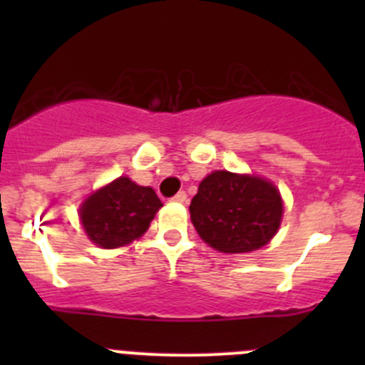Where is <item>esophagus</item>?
Listing matches in <instances>:
<instances>
[{
    "mask_svg": "<svg viewBox=\"0 0 365 365\" xmlns=\"http://www.w3.org/2000/svg\"><path fill=\"white\" fill-rule=\"evenodd\" d=\"M172 201L173 202H180V205H185V202L188 201V195H186V192H179V193H175V195H173Z\"/></svg>",
    "mask_w": 365,
    "mask_h": 365,
    "instance_id": "esophagus-1",
    "label": "esophagus"
}]
</instances>
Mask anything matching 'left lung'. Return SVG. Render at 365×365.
Instances as JSON below:
<instances>
[{
  "label": "left lung",
  "mask_w": 365,
  "mask_h": 365,
  "mask_svg": "<svg viewBox=\"0 0 365 365\" xmlns=\"http://www.w3.org/2000/svg\"><path fill=\"white\" fill-rule=\"evenodd\" d=\"M190 215L205 243L219 252L243 254L265 247L276 235L283 201L263 177L217 170L201 180Z\"/></svg>",
  "instance_id": "1"
}]
</instances>
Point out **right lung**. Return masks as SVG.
Masks as SVG:
<instances>
[{
	"mask_svg": "<svg viewBox=\"0 0 365 365\" xmlns=\"http://www.w3.org/2000/svg\"><path fill=\"white\" fill-rule=\"evenodd\" d=\"M163 206L153 188L118 177L93 192L80 206L87 237L102 248H118L138 240Z\"/></svg>",
	"mask_w": 365,
	"mask_h": 365,
	"instance_id": "right-lung-1",
	"label": "right lung"
}]
</instances>
